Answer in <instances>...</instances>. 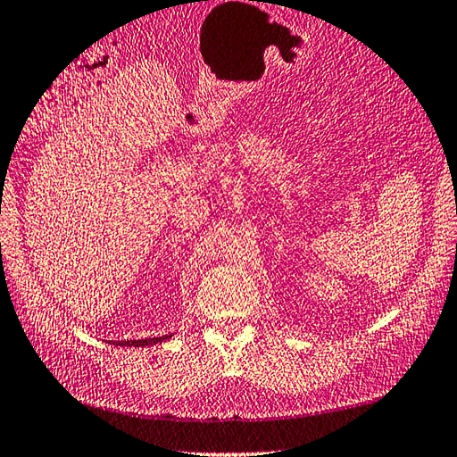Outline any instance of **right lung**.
I'll return each instance as SVG.
<instances>
[{"instance_id": "1", "label": "right lung", "mask_w": 457, "mask_h": 457, "mask_svg": "<svg viewBox=\"0 0 457 457\" xmlns=\"http://www.w3.org/2000/svg\"><path fill=\"white\" fill-rule=\"evenodd\" d=\"M172 335H164V337H154V338H140V341H112V345H122V346H150V345H156V343H162L166 338H170Z\"/></svg>"}]
</instances>
